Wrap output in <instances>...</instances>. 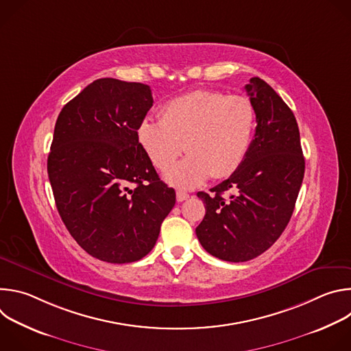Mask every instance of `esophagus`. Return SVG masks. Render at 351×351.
<instances>
[{
    "label": "esophagus",
    "mask_w": 351,
    "mask_h": 351,
    "mask_svg": "<svg viewBox=\"0 0 351 351\" xmlns=\"http://www.w3.org/2000/svg\"><path fill=\"white\" fill-rule=\"evenodd\" d=\"M189 198V193L187 191H184V190H178L176 191V199L179 203H182V202H184V199H187Z\"/></svg>",
    "instance_id": "obj_1"
}]
</instances>
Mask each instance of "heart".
Returning a JSON list of instances; mask_svg holds the SVG:
<instances>
[{"mask_svg":"<svg viewBox=\"0 0 351 351\" xmlns=\"http://www.w3.org/2000/svg\"><path fill=\"white\" fill-rule=\"evenodd\" d=\"M160 117L140 122L137 141L160 171H167L183 152L189 153L165 175L178 187L233 175L248 156L257 126L256 108L248 98L215 90L172 98Z\"/></svg>","mask_w":351,"mask_h":351,"instance_id":"obj_1","label":"heart"}]
</instances>
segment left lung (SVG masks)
I'll use <instances>...</instances> for the list:
<instances>
[{"label": "left lung", "instance_id": "8db88e82", "mask_svg": "<svg viewBox=\"0 0 351 351\" xmlns=\"http://www.w3.org/2000/svg\"><path fill=\"white\" fill-rule=\"evenodd\" d=\"M244 88L257 114L252 148L243 165L211 194L197 193L206 204V217L195 234L206 252L229 263L253 260L279 239L306 168L291 110L260 77L250 79Z\"/></svg>", "mask_w": 351, "mask_h": 351}]
</instances>
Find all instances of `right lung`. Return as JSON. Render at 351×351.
<instances>
[{
	"label": "right lung",
	"instance_id": "add662e5",
	"mask_svg": "<svg viewBox=\"0 0 351 351\" xmlns=\"http://www.w3.org/2000/svg\"><path fill=\"white\" fill-rule=\"evenodd\" d=\"M152 88L112 77L83 88L58 115L47 171L61 219L90 256L111 264L152 252L175 206L138 145Z\"/></svg>",
	"mask_w": 351,
	"mask_h": 351
}]
</instances>
